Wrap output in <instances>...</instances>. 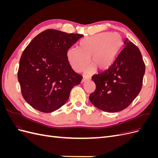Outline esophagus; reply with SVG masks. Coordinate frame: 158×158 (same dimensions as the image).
<instances>
[{"mask_svg":"<svg viewBox=\"0 0 158 158\" xmlns=\"http://www.w3.org/2000/svg\"><path fill=\"white\" fill-rule=\"evenodd\" d=\"M90 80V78L83 77L82 80V82H86V81H88V80Z\"/></svg>","mask_w":158,"mask_h":158,"instance_id":"34e87169","label":"esophagus"}]
</instances>
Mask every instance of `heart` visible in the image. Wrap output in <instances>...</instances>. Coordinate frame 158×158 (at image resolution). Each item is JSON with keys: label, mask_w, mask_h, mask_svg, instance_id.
I'll use <instances>...</instances> for the list:
<instances>
[{"label": "heart", "mask_w": 158, "mask_h": 158, "mask_svg": "<svg viewBox=\"0 0 158 158\" xmlns=\"http://www.w3.org/2000/svg\"><path fill=\"white\" fill-rule=\"evenodd\" d=\"M122 44V37L118 33H100L84 38L80 41L79 48L70 47L66 55L71 67L77 73L82 71L90 61L92 64L85 71L90 74L95 68L99 70L108 69L113 64Z\"/></svg>", "instance_id": "b5f03b06"}]
</instances>
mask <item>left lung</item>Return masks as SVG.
<instances>
[{"mask_svg": "<svg viewBox=\"0 0 158 158\" xmlns=\"http://www.w3.org/2000/svg\"><path fill=\"white\" fill-rule=\"evenodd\" d=\"M110 67L92 80L96 85L89 99L95 107L103 111L116 113L129 106L140 93L145 64L138 47L128 39Z\"/></svg>", "mask_w": 158, "mask_h": 158, "instance_id": "obj_1", "label": "left lung"}]
</instances>
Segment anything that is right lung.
Segmentation results:
<instances>
[{"instance_id":"obj_1","label":"right lung","mask_w":158,"mask_h":158,"mask_svg":"<svg viewBox=\"0 0 158 158\" xmlns=\"http://www.w3.org/2000/svg\"><path fill=\"white\" fill-rule=\"evenodd\" d=\"M82 34L47 30L33 38L20 60L18 80L26 102L38 111L51 113L64 105L82 76L72 69L67 51Z\"/></svg>"}]
</instances>
